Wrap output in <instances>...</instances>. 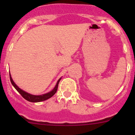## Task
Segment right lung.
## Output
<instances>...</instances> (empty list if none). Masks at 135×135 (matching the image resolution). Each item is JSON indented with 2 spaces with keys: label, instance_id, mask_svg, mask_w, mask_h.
<instances>
[{
  "label": "right lung",
  "instance_id": "1",
  "mask_svg": "<svg viewBox=\"0 0 135 135\" xmlns=\"http://www.w3.org/2000/svg\"><path fill=\"white\" fill-rule=\"evenodd\" d=\"M9 77H10V80L11 82V84H13V86L15 87V89L18 91V92L22 96L23 98H24L25 100H27V101L30 102H42L44 101V100H47V99L50 98L51 97H52V96L55 94L56 93L57 89H58V84L60 83V80H61V78L57 82L56 85L55 86V88L51 91L50 92L44 94H42V95H33V94H31L25 92V91H23L22 89H21L20 88H19L18 86H16V84L14 83L13 80L12 79V77L11 76V74H9Z\"/></svg>",
  "mask_w": 135,
  "mask_h": 135
}]
</instances>
